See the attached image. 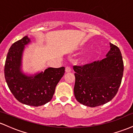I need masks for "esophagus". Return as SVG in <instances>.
Instances as JSON below:
<instances>
[{"mask_svg": "<svg viewBox=\"0 0 133 133\" xmlns=\"http://www.w3.org/2000/svg\"><path fill=\"white\" fill-rule=\"evenodd\" d=\"M71 71V68L69 66H66L65 67V72H69Z\"/></svg>", "mask_w": 133, "mask_h": 133, "instance_id": "1", "label": "esophagus"}]
</instances>
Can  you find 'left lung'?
Returning a JSON list of instances; mask_svg holds the SVG:
<instances>
[{
	"label": "left lung",
	"mask_w": 133,
	"mask_h": 133,
	"mask_svg": "<svg viewBox=\"0 0 133 133\" xmlns=\"http://www.w3.org/2000/svg\"><path fill=\"white\" fill-rule=\"evenodd\" d=\"M76 100L91 107L104 104L116 95L121 83L124 64L119 49L110 43L106 57L82 65H74Z\"/></svg>",
	"instance_id": "obj_1"
}]
</instances>
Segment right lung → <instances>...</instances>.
I'll return each mask as SVG.
<instances>
[{
  "label": "right lung",
  "instance_id": "1",
  "mask_svg": "<svg viewBox=\"0 0 133 133\" xmlns=\"http://www.w3.org/2000/svg\"><path fill=\"white\" fill-rule=\"evenodd\" d=\"M30 42L25 36L14 42L6 57L4 75L9 89L20 103L39 106L52 98L57 83L65 72V68H49L44 72L28 76L21 71V61L25 45Z\"/></svg>",
  "mask_w": 133,
  "mask_h": 133
}]
</instances>
